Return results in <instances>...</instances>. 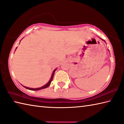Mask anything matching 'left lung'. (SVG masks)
<instances>
[{
    "label": "left lung",
    "instance_id": "8db88e82",
    "mask_svg": "<svg viewBox=\"0 0 124 124\" xmlns=\"http://www.w3.org/2000/svg\"><path fill=\"white\" fill-rule=\"evenodd\" d=\"M100 38V39H101V40H103V41H104V42H106V41H105V40H103V39H101V38ZM108 50H109V49H108Z\"/></svg>",
    "mask_w": 124,
    "mask_h": 124
}]
</instances>
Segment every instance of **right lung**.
<instances>
[{
    "mask_svg": "<svg viewBox=\"0 0 124 124\" xmlns=\"http://www.w3.org/2000/svg\"><path fill=\"white\" fill-rule=\"evenodd\" d=\"M21 40H22V39H21ZM16 48H17V47H16ZM16 49H15V50H16ZM56 69H57V68H56V69H54L53 71V73H52V76H51V78H50V79H49L48 82L46 84H45V85H44L43 86L41 87L36 88H33L28 87L24 86H23V85H22V86H23V87H25V88H27V89H29V90H31V91H38V90H40V89H44V88H47V87H48V86H49L50 84H51V82H52V80H53V77H54V73H55V71H56Z\"/></svg>",
    "mask_w": 124,
    "mask_h": 124,
    "instance_id": "obj_1",
    "label": "right lung"
}]
</instances>
